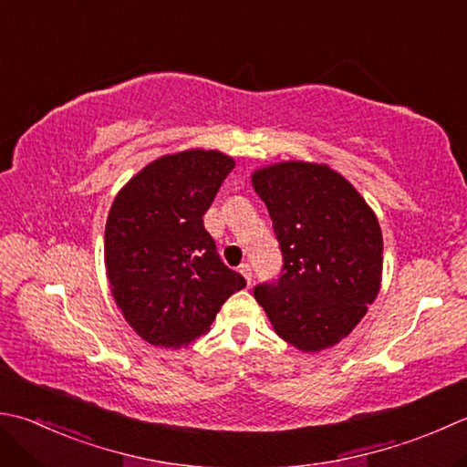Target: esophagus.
<instances>
[{
	"label": "esophagus",
	"instance_id": "1",
	"mask_svg": "<svg viewBox=\"0 0 467 467\" xmlns=\"http://www.w3.org/2000/svg\"><path fill=\"white\" fill-rule=\"evenodd\" d=\"M239 271H241V275L246 279V283H249L251 285V281H253V267L249 263H243L241 267H239Z\"/></svg>",
	"mask_w": 467,
	"mask_h": 467
}]
</instances>
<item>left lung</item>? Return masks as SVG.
I'll return each mask as SVG.
<instances>
[{"label":"left lung","mask_w":467,"mask_h":467,"mask_svg":"<svg viewBox=\"0 0 467 467\" xmlns=\"http://www.w3.org/2000/svg\"><path fill=\"white\" fill-rule=\"evenodd\" d=\"M283 253L275 283L254 287L273 330L301 352L344 340L382 281V231L374 210L326 163L277 161L251 173Z\"/></svg>","instance_id":"obj_1"}]
</instances>
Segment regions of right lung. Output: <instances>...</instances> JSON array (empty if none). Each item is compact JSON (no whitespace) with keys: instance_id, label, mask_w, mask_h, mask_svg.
Returning <instances> with one entry per match:
<instances>
[{"instance_id":"right-lung-1","label":"right lung","mask_w":467,"mask_h":467,"mask_svg":"<svg viewBox=\"0 0 467 467\" xmlns=\"http://www.w3.org/2000/svg\"><path fill=\"white\" fill-rule=\"evenodd\" d=\"M233 168L218 150L168 153L117 192L105 226L109 287L127 324L151 346L186 348L246 285L202 224Z\"/></svg>"}]
</instances>
